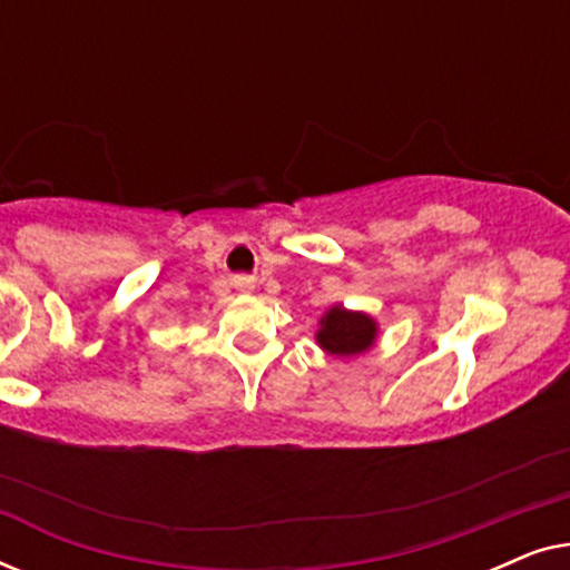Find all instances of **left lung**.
I'll use <instances>...</instances> for the list:
<instances>
[{"instance_id":"obj_1","label":"left lung","mask_w":570,"mask_h":570,"mask_svg":"<svg viewBox=\"0 0 570 570\" xmlns=\"http://www.w3.org/2000/svg\"><path fill=\"white\" fill-rule=\"evenodd\" d=\"M376 337V324L365 314H353V311H342L334 306L330 314L322 318V330L316 340L326 353L332 355H357L365 353Z\"/></svg>"}]
</instances>
